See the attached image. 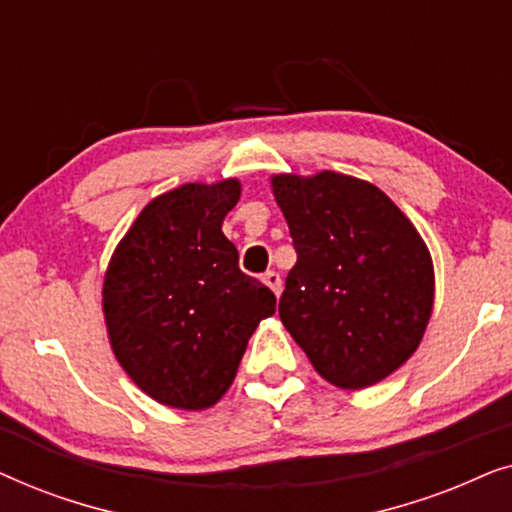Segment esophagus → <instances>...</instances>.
<instances>
[{
	"label": "esophagus",
	"mask_w": 512,
	"mask_h": 512,
	"mask_svg": "<svg viewBox=\"0 0 512 512\" xmlns=\"http://www.w3.org/2000/svg\"><path fill=\"white\" fill-rule=\"evenodd\" d=\"M263 282L270 286L275 296H279V293H282V277H279V272L268 270V272H265V275H263Z\"/></svg>",
	"instance_id": "obj_1"
}]
</instances>
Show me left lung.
I'll return each mask as SVG.
<instances>
[{"mask_svg":"<svg viewBox=\"0 0 512 512\" xmlns=\"http://www.w3.org/2000/svg\"><path fill=\"white\" fill-rule=\"evenodd\" d=\"M272 193L298 261L279 317L317 373L363 389L401 368L433 310V263L408 216L368 181L277 174Z\"/></svg>","mask_w":512,"mask_h":512,"instance_id":"1","label":"left lung"}]
</instances>
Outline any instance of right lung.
Returning <instances> with one entry per match:
<instances>
[{"mask_svg": "<svg viewBox=\"0 0 512 512\" xmlns=\"http://www.w3.org/2000/svg\"><path fill=\"white\" fill-rule=\"evenodd\" d=\"M240 181L184 184L151 200L111 256L102 310L118 363L144 394L205 410L235 380L275 293L240 270L223 219Z\"/></svg>", "mask_w": 512, "mask_h": 512, "instance_id": "add662e5", "label": "right lung"}]
</instances>
